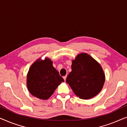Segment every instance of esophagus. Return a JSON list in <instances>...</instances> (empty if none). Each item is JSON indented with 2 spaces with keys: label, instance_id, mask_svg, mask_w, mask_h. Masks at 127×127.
<instances>
[{
  "label": "esophagus",
  "instance_id": "34e87169",
  "mask_svg": "<svg viewBox=\"0 0 127 127\" xmlns=\"http://www.w3.org/2000/svg\"><path fill=\"white\" fill-rule=\"evenodd\" d=\"M66 77H67V76H64V77H63L64 80H65V81L66 80Z\"/></svg>",
  "mask_w": 127,
  "mask_h": 127
}]
</instances>
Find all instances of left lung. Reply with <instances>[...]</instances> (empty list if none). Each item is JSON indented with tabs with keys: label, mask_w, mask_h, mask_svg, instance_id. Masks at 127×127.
I'll list each match as a JSON object with an SVG mask.
<instances>
[{
	"label": "left lung",
	"mask_w": 127,
	"mask_h": 127,
	"mask_svg": "<svg viewBox=\"0 0 127 127\" xmlns=\"http://www.w3.org/2000/svg\"><path fill=\"white\" fill-rule=\"evenodd\" d=\"M72 62V71L66 81L76 96L82 99H89L98 95L105 81L101 65L85 53L79 54Z\"/></svg>",
	"instance_id": "left-lung-1"
}]
</instances>
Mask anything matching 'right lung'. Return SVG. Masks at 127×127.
Segmentation results:
<instances>
[{
    "label": "right lung",
    "instance_id": "right-lung-1",
    "mask_svg": "<svg viewBox=\"0 0 127 127\" xmlns=\"http://www.w3.org/2000/svg\"><path fill=\"white\" fill-rule=\"evenodd\" d=\"M64 80L53 66L51 59H37L32 64L27 74V86L33 96L48 99Z\"/></svg>",
    "mask_w": 127,
    "mask_h": 127
}]
</instances>
